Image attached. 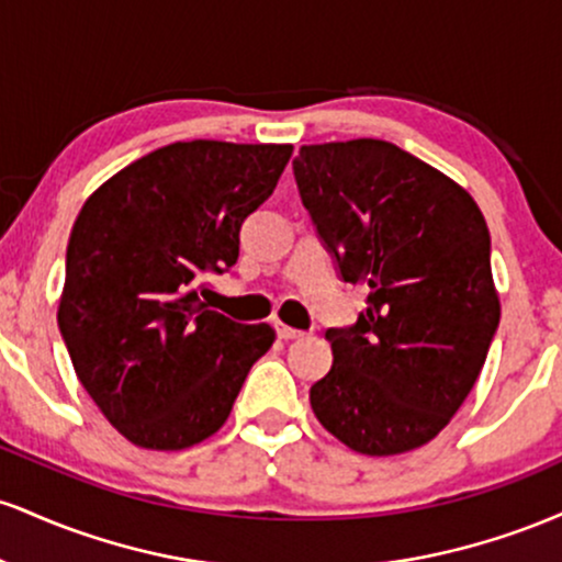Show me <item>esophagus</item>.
I'll list each match as a JSON object with an SVG mask.
<instances>
[{
	"instance_id": "34e87169",
	"label": "esophagus",
	"mask_w": 562,
	"mask_h": 562,
	"mask_svg": "<svg viewBox=\"0 0 562 562\" xmlns=\"http://www.w3.org/2000/svg\"><path fill=\"white\" fill-rule=\"evenodd\" d=\"M274 330H277V338H280V340H299V338H303V335H306L303 330H295V327L282 325V322H277Z\"/></svg>"
}]
</instances>
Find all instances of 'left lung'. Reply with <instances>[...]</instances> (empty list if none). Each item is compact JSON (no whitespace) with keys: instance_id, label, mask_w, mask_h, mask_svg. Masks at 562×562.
I'll return each instance as SVG.
<instances>
[{"instance_id":"left-lung-1","label":"left lung","mask_w":562,"mask_h":562,"mask_svg":"<svg viewBox=\"0 0 562 562\" xmlns=\"http://www.w3.org/2000/svg\"><path fill=\"white\" fill-rule=\"evenodd\" d=\"M303 209L344 282L367 288L351 327H330L333 367L308 391L348 449L402 454L447 428L499 327L492 237L475 200L383 139L303 145Z\"/></svg>"}]
</instances>
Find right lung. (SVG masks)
<instances>
[{
	"label": "right lung",
	"mask_w": 562,
	"mask_h": 562,
	"mask_svg": "<svg viewBox=\"0 0 562 562\" xmlns=\"http://www.w3.org/2000/svg\"><path fill=\"white\" fill-rule=\"evenodd\" d=\"M290 145L192 139L158 147L83 203L66 250L57 325L76 375L142 449H187L229 417L269 325L211 308L209 274L240 254V227L274 192Z\"/></svg>",
	"instance_id": "add662e5"
}]
</instances>
